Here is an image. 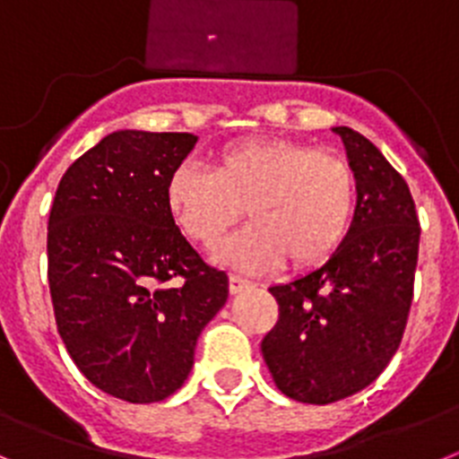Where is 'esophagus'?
<instances>
[{
	"mask_svg": "<svg viewBox=\"0 0 459 459\" xmlns=\"http://www.w3.org/2000/svg\"><path fill=\"white\" fill-rule=\"evenodd\" d=\"M245 288H251V281L242 279L239 274H230L229 276V290L230 295H238V292H242Z\"/></svg>",
	"mask_w": 459,
	"mask_h": 459,
	"instance_id": "1",
	"label": "esophagus"
}]
</instances>
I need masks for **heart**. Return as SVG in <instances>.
I'll list each match as a JSON object with an SVG mask.
<instances>
[{
    "instance_id": "b5f03b06",
    "label": "heart",
    "mask_w": 459,
    "mask_h": 459,
    "mask_svg": "<svg viewBox=\"0 0 459 459\" xmlns=\"http://www.w3.org/2000/svg\"><path fill=\"white\" fill-rule=\"evenodd\" d=\"M357 196V173L338 152L267 137L224 143L210 171L185 162L167 183L173 224L205 249L220 245L247 208L251 226L220 251L247 272L283 260L304 270L332 258L348 238Z\"/></svg>"
}]
</instances>
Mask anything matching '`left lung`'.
Listing matches in <instances>:
<instances>
[{
    "instance_id": "obj_1",
    "label": "left lung",
    "mask_w": 459,
    "mask_h": 459,
    "mask_svg": "<svg viewBox=\"0 0 459 459\" xmlns=\"http://www.w3.org/2000/svg\"><path fill=\"white\" fill-rule=\"evenodd\" d=\"M341 134L357 173L348 238L317 270L272 286L279 320L260 350L281 394L329 404L366 389L403 341L420 226L404 178L352 127Z\"/></svg>"
}]
</instances>
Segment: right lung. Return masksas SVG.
<instances>
[{
  "instance_id": "add662e5",
  "label": "right lung",
  "mask_w": 459,
  "mask_h": 459,
  "mask_svg": "<svg viewBox=\"0 0 459 459\" xmlns=\"http://www.w3.org/2000/svg\"><path fill=\"white\" fill-rule=\"evenodd\" d=\"M189 132H111L70 164L48 221L56 329L91 384L126 403H160L194 366L229 276L192 249L167 210Z\"/></svg>"
}]
</instances>
